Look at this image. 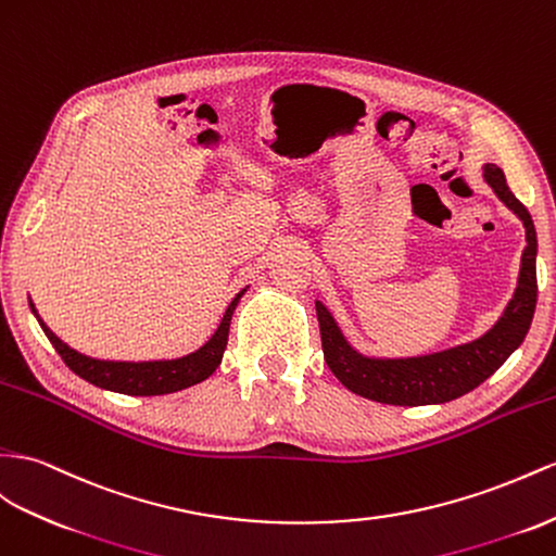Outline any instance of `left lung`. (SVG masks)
<instances>
[{
    "instance_id": "obj_1",
    "label": "left lung",
    "mask_w": 556,
    "mask_h": 556,
    "mask_svg": "<svg viewBox=\"0 0 556 556\" xmlns=\"http://www.w3.org/2000/svg\"><path fill=\"white\" fill-rule=\"evenodd\" d=\"M483 180L495 197L523 223L526 247L521 253V267L517 289L505 312L491 329L469 343L455 345L441 352L418 354V357H366L354 350L340 331L338 321L321 301H315L324 359L333 376L343 386L364 396V400L392 404V406H425L444 404L472 392L483 380L501 368L511 352H515L526 333L531 329L538 279H535V255L538 237L531 213L507 188L501 166L483 164Z\"/></svg>"
}]
</instances>
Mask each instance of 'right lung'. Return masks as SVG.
Masks as SVG:
<instances>
[{
    "label": "right lung",
    "mask_w": 556,
    "mask_h": 556,
    "mask_svg": "<svg viewBox=\"0 0 556 556\" xmlns=\"http://www.w3.org/2000/svg\"><path fill=\"white\" fill-rule=\"evenodd\" d=\"M247 289H241L232 298V303L227 305L216 333H213L202 348L185 354V357L154 359V362H112V359L89 357V354H81L70 348L67 343H63V340L45 324V319L37 315V307L33 301H30V309L37 317L41 331L47 333L51 345L61 354V359L67 364L70 371L101 390L131 394V396H156V394H170L185 388H192L197 382L206 380L213 371H216L223 362V352L227 348V333H230L235 307L239 305L241 295L247 293Z\"/></svg>",
    "instance_id": "obj_1"
}]
</instances>
